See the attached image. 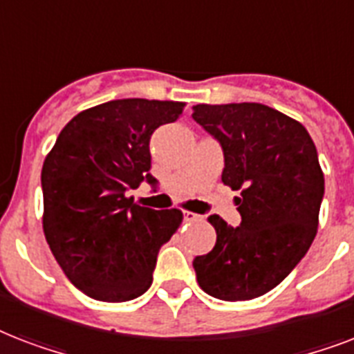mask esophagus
Here are the masks:
<instances>
[{
  "label": "esophagus",
  "instance_id": "1",
  "mask_svg": "<svg viewBox=\"0 0 354 354\" xmlns=\"http://www.w3.org/2000/svg\"><path fill=\"white\" fill-rule=\"evenodd\" d=\"M202 218H204L202 215H196V213H191V211H183V221L185 222H198Z\"/></svg>",
  "mask_w": 354,
  "mask_h": 354
}]
</instances>
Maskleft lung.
<instances>
[{"label":"left lung","instance_id":"left-lung-1","mask_svg":"<svg viewBox=\"0 0 354 354\" xmlns=\"http://www.w3.org/2000/svg\"><path fill=\"white\" fill-rule=\"evenodd\" d=\"M193 119L221 143L222 182L233 191L241 224L207 221L215 248L194 257L200 288L222 301H246L279 285L318 232L325 180L301 122L259 102L196 104Z\"/></svg>","mask_w":354,"mask_h":354}]
</instances>
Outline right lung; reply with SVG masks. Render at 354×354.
Returning <instances> with one entry per match:
<instances>
[{
	"mask_svg": "<svg viewBox=\"0 0 354 354\" xmlns=\"http://www.w3.org/2000/svg\"><path fill=\"white\" fill-rule=\"evenodd\" d=\"M183 102L118 99L62 128L41 167L44 233L64 274L99 301L136 299L152 285L160 248L182 224L180 209H150L128 196L150 174V136Z\"/></svg>",
	"mask_w": 354,
	"mask_h": 354,
	"instance_id": "right-lung-1",
	"label": "right lung"
}]
</instances>
